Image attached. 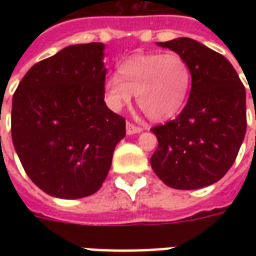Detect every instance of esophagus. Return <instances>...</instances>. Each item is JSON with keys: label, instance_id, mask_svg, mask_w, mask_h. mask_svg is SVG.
<instances>
[{"label": "esophagus", "instance_id": "34e87169", "mask_svg": "<svg viewBox=\"0 0 256 256\" xmlns=\"http://www.w3.org/2000/svg\"><path fill=\"white\" fill-rule=\"evenodd\" d=\"M142 132V128H140V126H136L133 123L128 122L126 123V133L130 136V134H137V133H141Z\"/></svg>", "mask_w": 256, "mask_h": 256}]
</instances>
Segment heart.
<instances>
[{
    "label": "heart",
    "mask_w": 256,
    "mask_h": 256,
    "mask_svg": "<svg viewBox=\"0 0 256 256\" xmlns=\"http://www.w3.org/2000/svg\"><path fill=\"white\" fill-rule=\"evenodd\" d=\"M119 75L106 80V101L120 110L137 96L140 108L154 120H166L182 110L192 86V70L176 52L138 53L124 58Z\"/></svg>",
    "instance_id": "1"
}]
</instances>
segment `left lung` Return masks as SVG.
Here are the masks:
<instances>
[{
  "mask_svg": "<svg viewBox=\"0 0 256 256\" xmlns=\"http://www.w3.org/2000/svg\"><path fill=\"white\" fill-rule=\"evenodd\" d=\"M192 70L188 102L150 132L159 141L150 166L167 186L198 189L220 181L236 160L247 130L246 88L229 60L190 38L158 42Z\"/></svg>",
  "mask_w": 256,
  "mask_h": 256,
  "instance_id": "1",
  "label": "left lung"
}]
</instances>
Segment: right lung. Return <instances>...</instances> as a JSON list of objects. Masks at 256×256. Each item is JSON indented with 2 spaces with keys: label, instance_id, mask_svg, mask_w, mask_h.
Masks as SVG:
<instances>
[{
  "label": "right lung",
  "instance_id": "1",
  "mask_svg": "<svg viewBox=\"0 0 256 256\" xmlns=\"http://www.w3.org/2000/svg\"><path fill=\"white\" fill-rule=\"evenodd\" d=\"M104 44L71 45L27 71L12 100V141L36 186L58 198L106 181L124 118L104 101Z\"/></svg>",
  "mask_w": 256,
  "mask_h": 256
}]
</instances>
